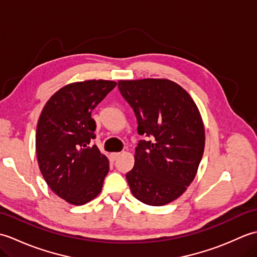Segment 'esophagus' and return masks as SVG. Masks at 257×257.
<instances>
[{"label":"esophagus","instance_id":"1","mask_svg":"<svg viewBox=\"0 0 257 257\" xmlns=\"http://www.w3.org/2000/svg\"><path fill=\"white\" fill-rule=\"evenodd\" d=\"M119 157H120V152H113V154H111V155H110V158H111V160H112V161L117 160Z\"/></svg>","mask_w":257,"mask_h":257}]
</instances>
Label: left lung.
Listing matches in <instances>:
<instances>
[{
    "instance_id": "left-lung-1",
    "label": "left lung",
    "mask_w": 257,
    "mask_h": 257,
    "mask_svg": "<svg viewBox=\"0 0 257 257\" xmlns=\"http://www.w3.org/2000/svg\"><path fill=\"white\" fill-rule=\"evenodd\" d=\"M118 88L134 109L140 136L135 166L127 174L136 199L161 206L178 199L198 172L205 145L198 107L181 86L169 79L119 80Z\"/></svg>"
}]
</instances>
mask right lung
I'll use <instances>...</instances> for the list:
<instances>
[{
  "instance_id": "right-lung-1",
  "label": "right lung",
  "mask_w": 257,
  "mask_h": 257,
  "mask_svg": "<svg viewBox=\"0 0 257 257\" xmlns=\"http://www.w3.org/2000/svg\"><path fill=\"white\" fill-rule=\"evenodd\" d=\"M117 83L91 79L68 84L43 108L36 128V156L48 187L59 198L83 205L100 193L109 161L95 139L91 111Z\"/></svg>"
}]
</instances>
